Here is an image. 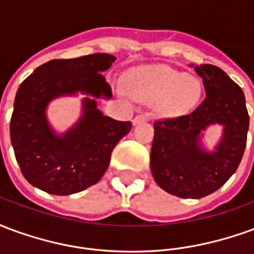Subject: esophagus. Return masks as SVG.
Wrapping results in <instances>:
<instances>
[{
    "instance_id": "esophagus-1",
    "label": "esophagus",
    "mask_w": 254,
    "mask_h": 254,
    "mask_svg": "<svg viewBox=\"0 0 254 254\" xmlns=\"http://www.w3.org/2000/svg\"><path fill=\"white\" fill-rule=\"evenodd\" d=\"M149 120V116L147 113H140L137 116L134 117V120H133V124L134 125H137V124H141V122H147Z\"/></svg>"
}]
</instances>
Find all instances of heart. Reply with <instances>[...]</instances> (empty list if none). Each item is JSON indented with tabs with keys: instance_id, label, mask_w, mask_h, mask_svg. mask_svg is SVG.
<instances>
[{
	"instance_id": "b5f03b06",
	"label": "heart",
	"mask_w": 254,
	"mask_h": 254,
	"mask_svg": "<svg viewBox=\"0 0 254 254\" xmlns=\"http://www.w3.org/2000/svg\"><path fill=\"white\" fill-rule=\"evenodd\" d=\"M127 94L136 99L155 101L156 111L166 117L187 114L201 98V81L170 67L156 66L133 70L125 77Z\"/></svg>"
}]
</instances>
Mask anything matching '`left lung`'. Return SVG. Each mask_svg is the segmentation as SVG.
<instances>
[{
    "label": "left lung",
    "mask_w": 254,
    "mask_h": 254,
    "mask_svg": "<svg viewBox=\"0 0 254 254\" xmlns=\"http://www.w3.org/2000/svg\"><path fill=\"white\" fill-rule=\"evenodd\" d=\"M205 99L187 116L154 122L151 171L163 190L182 198H201L223 187L238 169L246 147L249 114L245 95L220 67L194 66ZM224 125L213 153L201 147L199 134L209 125Z\"/></svg>",
    "instance_id": "obj_1"
}]
</instances>
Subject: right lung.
<instances>
[{"label": "right lung", "instance_id": "add662e5", "mask_svg": "<svg viewBox=\"0 0 254 254\" xmlns=\"http://www.w3.org/2000/svg\"><path fill=\"white\" fill-rule=\"evenodd\" d=\"M114 61V56L105 53L52 60L20 84L10 118V141L20 170L31 185L67 196L103 177L113 149L132 129V122L103 116L95 99L85 98L77 124L58 136L47 122L46 109L50 100L77 92L111 98L102 72Z\"/></svg>", "mask_w": 254, "mask_h": 254}]
</instances>
